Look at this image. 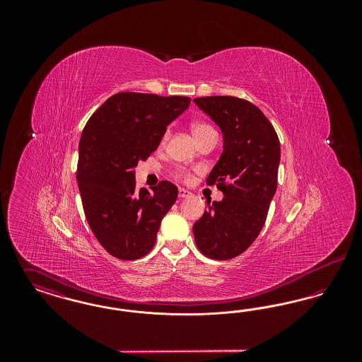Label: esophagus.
<instances>
[{
    "mask_svg": "<svg viewBox=\"0 0 362 362\" xmlns=\"http://www.w3.org/2000/svg\"><path fill=\"white\" fill-rule=\"evenodd\" d=\"M191 195V191L186 189H179V198H187Z\"/></svg>",
    "mask_w": 362,
    "mask_h": 362,
    "instance_id": "esophagus-1",
    "label": "esophagus"
}]
</instances>
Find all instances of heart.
Returning a JSON list of instances; mask_svg holds the SVG:
<instances>
[{
    "mask_svg": "<svg viewBox=\"0 0 362 362\" xmlns=\"http://www.w3.org/2000/svg\"><path fill=\"white\" fill-rule=\"evenodd\" d=\"M191 129H192V134H194V137L195 138L201 137V136H204V134H206V133H210V132H214L209 124L202 123V122H195ZM167 137H168V134L165 133L164 137H163V142L167 139Z\"/></svg>",
    "mask_w": 362,
    "mask_h": 362,
    "instance_id": "1",
    "label": "heart"
}]
</instances>
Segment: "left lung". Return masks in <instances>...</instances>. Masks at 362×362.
<instances>
[{
  "label": "left lung",
  "mask_w": 362,
  "mask_h": 362,
  "mask_svg": "<svg viewBox=\"0 0 362 362\" xmlns=\"http://www.w3.org/2000/svg\"><path fill=\"white\" fill-rule=\"evenodd\" d=\"M192 102L223 133V153L206 183L224 192L195 221L194 239L207 258L226 260L244 252L264 225L276 194L279 141L264 114L247 100L206 96Z\"/></svg>",
  "instance_id": "1"
}]
</instances>
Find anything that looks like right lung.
I'll use <instances>...</instances> for the list:
<instances>
[{"label": "right lung", "mask_w": 362, "mask_h": 362, "mask_svg": "<svg viewBox=\"0 0 362 362\" xmlns=\"http://www.w3.org/2000/svg\"><path fill=\"white\" fill-rule=\"evenodd\" d=\"M189 98L121 92L86 122L78 146L77 185L86 221L107 252L122 260L145 257L155 245L177 187L163 180L136 189L138 163L153 153Z\"/></svg>", "instance_id": "obj_1"}]
</instances>
